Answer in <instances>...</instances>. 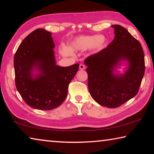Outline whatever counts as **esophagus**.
Here are the masks:
<instances>
[{
    "mask_svg": "<svg viewBox=\"0 0 154 154\" xmlns=\"http://www.w3.org/2000/svg\"><path fill=\"white\" fill-rule=\"evenodd\" d=\"M79 69H80L81 70H83V69H85V66L84 64H81L79 65Z\"/></svg>",
    "mask_w": 154,
    "mask_h": 154,
    "instance_id": "esophagus-1",
    "label": "esophagus"
}]
</instances>
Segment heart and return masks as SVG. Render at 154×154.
I'll return each instance as SVG.
<instances>
[{
  "label": "heart",
  "instance_id": "1",
  "mask_svg": "<svg viewBox=\"0 0 154 154\" xmlns=\"http://www.w3.org/2000/svg\"><path fill=\"white\" fill-rule=\"evenodd\" d=\"M106 39L105 36L98 35H84L80 36L75 38L72 42L70 44L69 49L71 51L85 50L88 48H92L96 50L101 49L105 45ZM69 49L65 47L60 48V52L63 56H68L71 54Z\"/></svg>",
  "mask_w": 154,
  "mask_h": 154
}]
</instances>
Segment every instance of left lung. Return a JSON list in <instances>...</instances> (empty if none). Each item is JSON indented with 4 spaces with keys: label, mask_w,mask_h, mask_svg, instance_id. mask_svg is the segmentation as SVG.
Listing matches in <instances>:
<instances>
[{
    "label": "left lung",
    "mask_w": 154,
    "mask_h": 154,
    "mask_svg": "<svg viewBox=\"0 0 154 154\" xmlns=\"http://www.w3.org/2000/svg\"><path fill=\"white\" fill-rule=\"evenodd\" d=\"M112 27L115 29L113 41L84 62L88 66V89L94 100L102 106L116 108L137 95L145 66L139 41L122 26ZM122 59L129 60V69L123 75H114V67Z\"/></svg>",
    "instance_id": "obj_1"
}]
</instances>
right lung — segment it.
Here are the masks:
<instances>
[{"instance_id": "right-lung-1", "label": "right lung", "mask_w": 154, "mask_h": 154, "mask_svg": "<svg viewBox=\"0 0 154 154\" xmlns=\"http://www.w3.org/2000/svg\"><path fill=\"white\" fill-rule=\"evenodd\" d=\"M54 47L51 33L38 28L22 41L15 54V86L24 102L34 109L49 111L60 105L79 69V64L56 66ZM35 67L41 72L33 79Z\"/></svg>"}]
</instances>
